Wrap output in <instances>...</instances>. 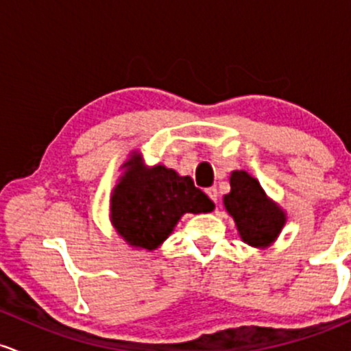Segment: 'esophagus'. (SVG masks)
I'll list each match as a JSON object with an SVG mask.
<instances>
[{
	"instance_id": "obj_1",
	"label": "esophagus",
	"mask_w": 351,
	"mask_h": 351,
	"mask_svg": "<svg viewBox=\"0 0 351 351\" xmlns=\"http://www.w3.org/2000/svg\"><path fill=\"white\" fill-rule=\"evenodd\" d=\"M206 192H207V195H208V197H210V199H212V200H214V202H215V204H217V200H219V194H217V189H215V187H208Z\"/></svg>"
}]
</instances>
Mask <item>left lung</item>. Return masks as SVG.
I'll return each mask as SVG.
<instances>
[{
	"instance_id": "obj_1",
	"label": "left lung",
	"mask_w": 351,
	"mask_h": 351,
	"mask_svg": "<svg viewBox=\"0 0 351 351\" xmlns=\"http://www.w3.org/2000/svg\"><path fill=\"white\" fill-rule=\"evenodd\" d=\"M223 207L234 219L240 239L254 249L270 247L287 223V212L245 171L230 174V192L223 195Z\"/></svg>"
}]
</instances>
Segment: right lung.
<instances>
[{
  "label": "right lung",
  "mask_w": 351,
  "mask_h": 351,
  "mask_svg": "<svg viewBox=\"0 0 351 351\" xmlns=\"http://www.w3.org/2000/svg\"><path fill=\"white\" fill-rule=\"evenodd\" d=\"M123 174L111 192L109 219L129 247L152 252L174 232L184 214H206L214 202L189 176H179L162 164L145 165L132 151L121 165Z\"/></svg>",
  "instance_id": "1"
}]
</instances>
